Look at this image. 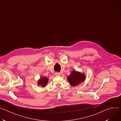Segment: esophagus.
<instances>
[{"label": "esophagus", "instance_id": "esophagus-1", "mask_svg": "<svg viewBox=\"0 0 121 121\" xmlns=\"http://www.w3.org/2000/svg\"><path fill=\"white\" fill-rule=\"evenodd\" d=\"M60 74H61V73H60V72H56V73H55V75L56 76H59V75H60Z\"/></svg>", "mask_w": 121, "mask_h": 121}]
</instances>
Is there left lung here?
Listing matches in <instances>:
<instances>
[{
	"instance_id": "1",
	"label": "left lung",
	"mask_w": 121,
	"mask_h": 121,
	"mask_svg": "<svg viewBox=\"0 0 121 121\" xmlns=\"http://www.w3.org/2000/svg\"><path fill=\"white\" fill-rule=\"evenodd\" d=\"M85 77L84 74L73 71L67 77V79L72 86H75L80 84L81 82H83L85 79Z\"/></svg>"
}]
</instances>
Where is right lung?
Here are the masks:
<instances>
[{
    "instance_id": "right-lung-1",
    "label": "right lung",
    "mask_w": 121,
    "mask_h": 121,
    "mask_svg": "<svg viewBox=\"0 0 121 121\" xmlns=\"http://www.w3.org/2000/svg\"><path fill=\"white\" fill-rule=\"evenodd\" d=\"M48 82V78H41V79L39 80L38 84L39 85L42 86V87H45L46 85Z\"/></svg>"
}]
</instances>
